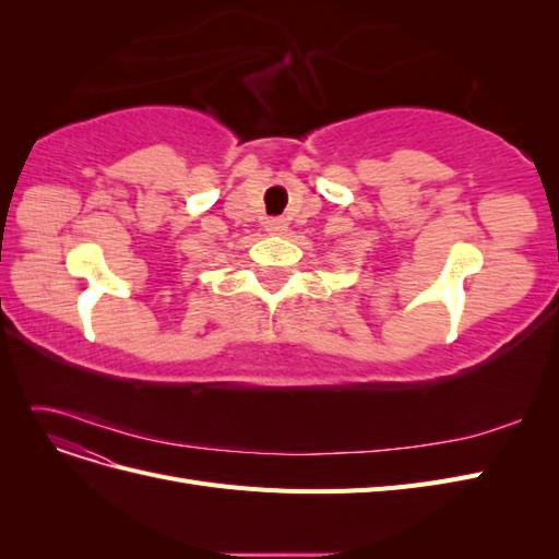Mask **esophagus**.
<instances>
[{
    "label": "esophagus",
    "instance_id": "1",
    "mask_svg": "<svg viewBox=\"0 0 559 559\" xmlns=\"http://www.w3.org/2000/svg\"><path fill=\"white\" fill-rule=\"evenodd\" d=\"M265 230H267V233H284V230H286V222H284V218H280V216L267 218V222H265Z\"/></svg>",
    "mask_w": 559,
    "mask_h": 559
}]
</instances>
